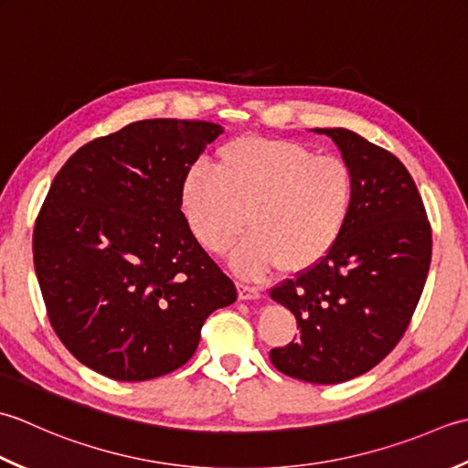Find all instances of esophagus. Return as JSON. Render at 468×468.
<instances>
[{"label": "esophagus", "instance_id": "1", "mask_svg": "<svg viewBox=\"0 0 468 468\" xmlns=\"http://www.w3.org/2000/svg\"><path fill=\"white\" fill-rule=\"evenodd\" d=\"M261 297V291L256 287H250V284L238 282V299L240 301H254Z\"/></svg>", "mask_w": 468, "mask_h": 468}]
</instances>
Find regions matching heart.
Here are the masks:
<instances>
[{"label":"heart","mask_w":468,"mask_h":468,"mask_svg":"<svg viewBox=\"0 0 468 468\" xmlns=\"http://www.w3.org/2000/svg\"><path fill=\"white\" fill-rule=\"evenodd\" d=\"M356 202V177L335 155H317L291 139L240 137L218 149L216 171L189 169L181 207L197 242L224 254L248 228L232 256L244 276L274 266L311 271L337 246Z\"/></svg>","instance_id":"b5f03b06"}]
</instances>
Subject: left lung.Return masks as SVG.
<instances>
[{
	"instance_id": "1",
	"label": "left lung",
	"mask_w": 468,
	"mask_h": 468,
	"mask_svg": "<svg viewBox=\"0 0 468 468\" xmlns=\"http://www.w3.org/2000/svg\"><path fill=\"white\" fill-rule=\"evenodd\" d=\"M314 131L335 141L354 171L356 202L325 259L271 291L301 329L271 351V361L301 381L341 384L378 366L402 339L431 269L432 230L396 155L354 131Z\"/></svg>"
}]
</instances>
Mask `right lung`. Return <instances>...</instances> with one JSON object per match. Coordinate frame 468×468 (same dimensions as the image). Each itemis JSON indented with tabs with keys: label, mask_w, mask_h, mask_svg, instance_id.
I'll use <instances>...</instances> for the list:
<instances>
[{
	"label": "right lung",
	"mask_w": 468,
	"mask_h": 468,
	"mask_svg": "<svg viewBox=\"0 0 468 468\" xmlns=\"http://www.w3.org/2000/svg\"><path fill=\"white\" fill-rule=\"evenodd\" d=\"M207 121L147 119L80 147L36 218L48 319L87 367L119 381L176 371L209 313L236 301L181 212V181L222 135Z\"/></svg>",
	"instance_id": "add662e5"
}]
</instances>
